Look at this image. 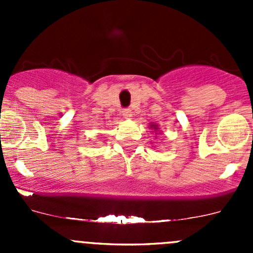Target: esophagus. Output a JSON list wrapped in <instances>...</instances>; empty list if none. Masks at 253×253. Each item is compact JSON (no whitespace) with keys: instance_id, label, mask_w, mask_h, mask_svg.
I'll return each instance as SVG.
<instances>
[{"instance_id":"34e87169","label":"esophagus","mask_w":253,"mask_h":253,"mask_svg":"<svg viewBox=\"0 0 253 253\" xmlns=\"http://www.w3.org/2000/svg\"><path fill=\"white\" fill-rule=\"evenodd\" d=\"M122 115H124V117H126V119H129V117H132V111L129 110V109H124V110H122Z\"/></svg>"}]
</instances>
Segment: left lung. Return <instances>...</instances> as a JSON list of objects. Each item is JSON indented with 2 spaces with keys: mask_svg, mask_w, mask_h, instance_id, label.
I'll use <instances>...</instances> for the list:
<instances>
[{
  "mask_svg": "<svg viewBox=\"0 0 253 253\" xmlns=\"http://www.w3.org/2000/svg\"><path fill=\"white\" fill-rule=\"evenodd\" d=\"M149 129H152V132L154 131L155 136H157L158 131H159V125L154 124V122H150V124H149Z\"/></svg>",
  "mask_w": 253,
  "mask_h": 253,
  "instance_id": "obj_1",
  "label": "left lung"
}]
</instances>
